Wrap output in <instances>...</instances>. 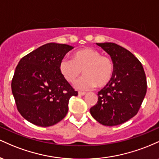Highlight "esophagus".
Here are the masks:
<instances>
[{"label": "esophagus", "mask_w": 159, "mask_h": 159, "mask_svg": "<svg viewBox=\"0 0 159 159\" xmlns=\"http://www.w3.org/2000/svg\"><path fill=\"white\" fill-rule=\"evenodd\" d=\"M78 95H79V96H85L86 93L85 92H78Z\"/></svg>", "instance_id": "34e87169"}]
</instances>
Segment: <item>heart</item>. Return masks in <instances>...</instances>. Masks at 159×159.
<instances>
[{
	"instance_id": "obj_1",
	"label": "heart",
	"mask_w": 159,
	"mask_h": 159,
	"mask_svg": "<svg viewBox=\"0 0 159 159\" xmlns=\"http://www.w3.org/2000/svg\"><path fill=\"white\" fill-rule=\"evenodd\" d=\"M59 70L70 84H73L83 71L85 75L75 84V87L86 90L96 85L98 87L107 85L114 73V64L110 58L102 56L98 50L87 47L75 52L72 60L62 59Z\"/></svg>"
}]
</instances>
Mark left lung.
Segmentation results:
<instances>
[{
    "instance_id": "obj_1",
    "label": "left lung",
    "mask_w": 159,
    "mask_h": 159,
    "mask_svg": "<svg viewBox=\"0 0 159 159\" xmlns=\"http://www.w3.org/2000/svg\"><path fill=\"white\" fill-rule=\"evenodd\" d=\"M114 63V73L98 93V102L90 108L93 117L107 126L120 125L138 114L147 93L143 66L127 49L113 43H96Z\"/></svg>"
}]
</instances>
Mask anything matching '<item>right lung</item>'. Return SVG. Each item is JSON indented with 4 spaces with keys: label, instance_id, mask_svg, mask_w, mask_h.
<instances>
[{
    "label": "right lung",
    "instance_id": "add662e5",
    "mask_svg": "<svg viewBox=\"0 0 159 159\" xmlns=\"http://www.w3.org/2000/svg\"><path fill=\"white\" fill-rule=\"evenodd\" d=\"M74 48L50 43L20 60L12 80V93L21 116L36 125L48 127L65 117L69 100L77 91L62 76L60 62Z\"/></svg>",
    "mask_w": 159,
    "mask_h": 159
}]
</instances>
